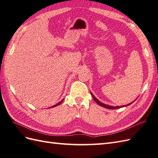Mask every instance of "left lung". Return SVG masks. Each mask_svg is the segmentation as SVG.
Returning a JSON list of instances; mask_svg holds the SVG:
<instances>
[{
	"instance_id": "obj_1",
	"label": "left lung",
	"mask_w": 158,
	"mask_h": 158,
	"mask_svg": "<svg viewBox=\"0 0 158 158\" xmlns=\"http://www.w3.org/2000/svg\"><path fill=\"white\" fill-rule=\"evenodd\" d=\"M90 94H91V95H92V97H93V99L96 101L97 102V103H98L99 105V106H102V107H106V108H107V109H111V110H115V109H119V108H120V107H127V106H130V105H131L132 103H129V104H128V105H126V106H116V107H114V106H107V105H106V104H104V103H101V102H100V101L98 100L97 98L94 97L93 94H92V93H90Z\"/></svg>"
}]
</instances>
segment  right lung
Listing matches in <instances>:
<instances>
[{"instance_id": "1", "label": "right lung", "mask_w": 158, "mask_h": 158, "mask_svg": "<svg viewBox=\"0 0 158 158\" xmlns=\"http://www.w3.org/2000/svg\"><path fill=\"white\" fill-rule=\"evenodd\" d=\"M63 101H64V99H63L62 101H60V102H59V103H57V104H56V105H55V106H52V107H51L50 108H51V107H56V106H59V105H60L62 102H63Z\"/></svg>"}]
</instances>
